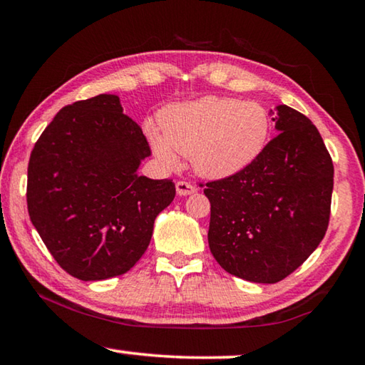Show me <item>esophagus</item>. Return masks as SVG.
Instances as JSON below:
<instances>
[{"label":"esophagus","mask_w":365,"mask_h":365,"mask_svg":"<svg viewBox=\"0 0 365 365\" xmlns=\"http://www.w3.org/2000/svg\"><path fill=\"white\" fill-rule=\"evenodd\" d=\"M175 188H177L178 196H188V195L196 193V187H195V185H191L190 182H183V180L177 182Z\"/></svg>","instance_id":"esophagus-1"}]
</instances>
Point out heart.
Masks as SVG:
<instances>
[{
  "mask_svg": "<svg viewBox=\"0 0 365 365\" xmlns=\"http://www.w3.org/2000/svg\"><path fill=\"white\" fill-rule=\"evenodd\" d=\"M159 119L163 133L146 127L154 154L168 165H177V153L190 156L196 174L212 180L232 177L255 163L270 132L261 104L233 98L205 96L175 104Z\"/></svg>",
  "mask_w": 365,
  "mask_h": 365,
  "instance_id": "b5f03b06",
  "label": "heart"
}]
</instances>
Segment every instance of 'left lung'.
<instances>
[{"label": "left lung", "instance_id": "left-lung-1", "mask_svg": "<svg viewBox=\"0 0 365 365\" xmlns=\"http://www.w3.org/2000/svg\"><path fill=\"white\" fill-rule=\"evenodd\" d=\"M275 109L279 133L255 163L205 188L212 256L228 274L255 283H277L298 269L330 219L333 163L324 140L304 114L287 104Z\"/></svg>", "mask_w": 365, "mask_h": 365}]
</instances>
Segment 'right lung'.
<instances>
[{"label":"right lung","instance_id":"add662e5","mask_svg":"<svg viewBox=\"0 0 365 365\" xmlns=\"http://www.w3.org/2000/svg\"><path fill=\"white\" fill-rule=\"evenodd\" d=\"M122 110L115 95L66 106L30 154V220L61 267L83 282L130 270L175 197L172 180L138 175L151 150Z\"/></svg>","mask_w":365,"mask_h":365}]
</instances>
